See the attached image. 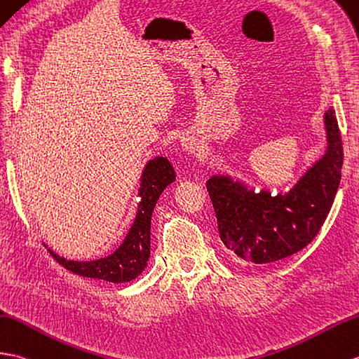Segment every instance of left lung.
I'll return each mask as SVG.
<instances>
[{"mask_svg":"<svg viewBox=\"0 0 359 359\" xmlns=\"http://www.w3.org/2000/svg\"><path fill=\"white\" fill-rule=\"evenodd\" d=\"M327 149L286 194H255L231 177L206 182L220 238L245 262L272 263L302 251L318 234L341 180L343 142L333 110L324 114Z\"/></svg>","mask_w":359,"mask_h":359,"instance_id":"left-lung-1","label":"left lung"}]
</instances>
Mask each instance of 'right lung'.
<instances>
[{
    "mask_svg": "<svg viewBox=\"0 0 359 359\" xmlns=\"http://www.w3.org/2000/svg\"><path fill=\"white\" fill-rule=\"evenodd\" d=\"M139 189L140 203L136 220L123 243L105 258L93 262H73L50 251L62 268L88 278L105 280L110 283H125L135 280L147 268L149 260V236H151V214L162 191L176 180L172 165L166 157H156L149 161L142 172Z\"/></svg>",
    "mask_w": 359,
    "mask_h": 359,
    "instance_id": "right-lung-1",
    "label": "right lung"
}]
</instances>
